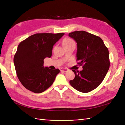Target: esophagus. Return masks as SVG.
Here are the masks:
<instances>
[{
	"label": "esophagus",
	"mask_w": 125,
	"mask_h": 125,
	"mask_svg": "<svg viewBox=\"0 0 125 125\" xmlns=\"http://www.w3.org/2000/svg\"><path fill=\"white\" fill-rule=\"evenodd\" d=\"M60 71H61V72H67V71H68V69H66V68H65V69H64V68H60Z\"/></svg>",
	"instance_id": "34e87169"
}]
</instances>
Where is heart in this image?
<instances>
[{
	"mask_svg": "<svg viewBox=\"0 0 125 125\" xmlns=\"http://www.w3.org/2000/svg\"><path fill=\"white\" fill-rule=\"evenodd\" d=\"M72 44H75L74 42L72 39L68 38V37H66V38L64 39L63 41V44L64 46H66V45Z\"/></svg>",
	"mask_w": 125,
	"mask_h": 125,
	"instance_id": "obj_1",
	"label": "heart"
}]
</instances>
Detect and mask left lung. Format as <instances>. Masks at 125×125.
Listing matches in <instances>:
<instances>
[{
  "instance_id": "obj_1",
  "label": "left lung",
  "mask_w": 125,
  "mask_h": 125,
  "mask_svg": "<svg viewBox=\"0 0 125 125\" xmlns=\"http://www.w3.org/2000/svg\"><path fill=\"white\" fill-rule=\"evenodd\" d=\"M69 36L77 44V60L83 70L76 71L71 85L78 91L88 93L96 89L103 81L109 69V52L100 37L84 31L70 33Z\"/></svg>"
}]
</instances>
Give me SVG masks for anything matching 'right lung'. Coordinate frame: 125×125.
<instances>
[{
  "label": "right lung",
  "instance_id": "obj_1",
  "mask_svg": "<svg viewBox=\"0 0 125 125\" xmlns=\"http://www.w3.org/2000/svg\"><path fill=\"white\" fill-rule=\"evenodd\" d=\"M64 34L36 33L19 44L13 62L19 80L26 89L40 93L53 83L60 70L44 67V59L51 57L54 44Z\"/></svg>",
  "mask_w": 125,
  "mask_h": 125
}]
</instances>
